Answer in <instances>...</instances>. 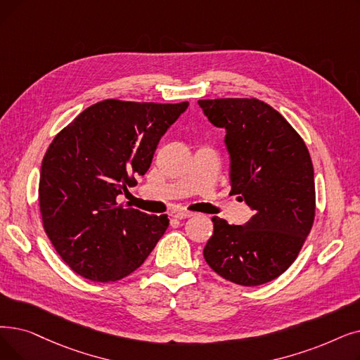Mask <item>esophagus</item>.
I'll return each instance as SVG.
<instances>
[{
  "label": "esophagus",
  "instance_id": "34e87169",
  "mask_svg": "<svg viewBox=\"0 0 360 360\" xmlns=\"http://www.w3.org/2000/svg\"><path fill=\"white\" fill-rule=\"evenodd\" d=\"M191 216H194V213H193V212H185V210H182V212H176V213L174 214V217L179 219V221H182V219H186V217H191Z\"/></svg>",
  "mask_w": 360,
  "mask_h": 360
}]
</instances>
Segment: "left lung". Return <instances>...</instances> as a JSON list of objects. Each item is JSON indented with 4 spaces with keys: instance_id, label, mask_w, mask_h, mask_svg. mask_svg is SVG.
<instances>
[{
    "instance_id": "8db88e82",
    "label": "left lung",
    "mask_w": 360,
    "mask_h": 360,
    "mask_svg": "<svg viewBox=\"0 0 360 360\" xmlns=\"http://www.w3.org/2000/svg\"><path fill=\"white\" fill-rule=\"evenodd\" d=\"M198 104L214 127L226 129L231 194L255 210L245 225L213 216V236L202 255L217 275L233 284H266L291 266L315 221L309 150L284 116L257 98Z\"/></svg>"
}]
</instances>
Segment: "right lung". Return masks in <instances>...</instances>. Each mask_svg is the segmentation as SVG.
Wrapping results in <instances>:
<instances>
[{
	"mask_svg": "<svg viewBox=\"0 0 360 360\" xmlns=\"http://www.w3.org/2000/svg\"><path fill=\"white\" fill-rule=\"evenodd\" d=\"M188 101L104 100L61 129L46 150L39 178L42 226L68 266L94 283L136 271L169 226L117 201L148 170L160 138Z\"/></svg>",
	"mask_w": 360,
	"mask_h": 360,
	"instance_id": "right-lung-1",
	"label": "right lung"
}]
</instances>
